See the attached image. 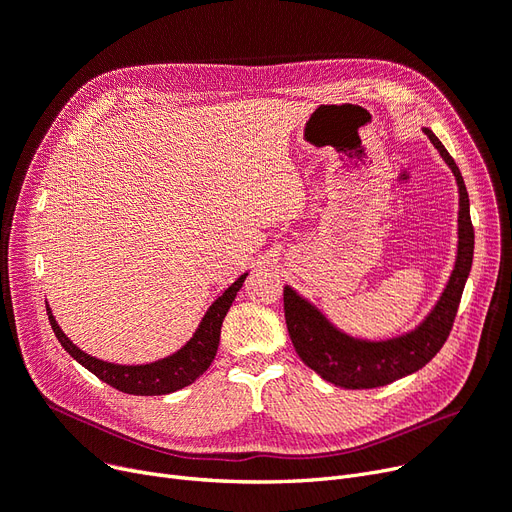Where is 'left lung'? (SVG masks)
Wrapping results in <instances>:
<instances>
[{"mask_svg": "<svg viewBox=\"0 0 512 512\" xmlns=\"http://www.w3.org/2000/svg\"><path fill=\"white\" fill-rule=\"evenodd\" d=\"M423 133L452 170L458 187V246L454 269L440 300L435 302L425 319L404 335L371 342V339H360L339 331L294 287L285 285L283 289V310L291 344L306 367L333 385L369 389L417 373L442 350L450 335L462 289L471 273L475 233L469 212V193L456 162L431 129L423 127Z\"/></svg>", "mask_w": 512, "mask_h": 512, "instance_id": "left-lung-1", "label": "left lung"}]
</instances>
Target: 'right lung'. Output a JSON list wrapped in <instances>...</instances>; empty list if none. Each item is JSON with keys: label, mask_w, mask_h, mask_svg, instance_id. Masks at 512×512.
<instances>
[{"label": "right lung", "mask_w": 512, "mask_h": 512, "mask_svg": "<svg viewBox=\"0 0 512 512\" xmlns=\"http://www.w3.org/2000/svg\"><path fill=\"white\" fill-rule=\"evenodd\" d=\"M248 273H243L231 287L225 289L221 298H216L212 306L206 310L202 323L198 325L196 333L189 342L170 354L166 358H160L150 364H114L106 362L95 356H89L81 348L70 342L66 333L56 323L50 304H47V316H50V325L58 337L62 348L75 358L87 371H91L97 379L116 387L118 392L133 394V396H162L177 392L185 385L196 381L212 364L218 342H221V327L223 319L227 316L237 291L241 289L243 281H246Z\"/></svg>", "instance_id": "add662e5"}]
</instances>
